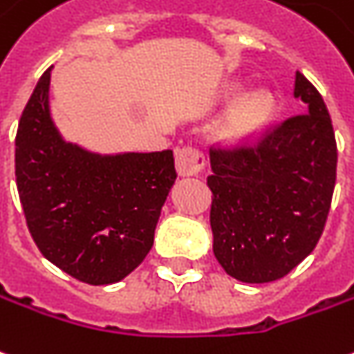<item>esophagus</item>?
Returning a JSON list of instances; mask_svg holds the SVG:
<instances>
[{
	"instance_id": "esophagus-1",
	"label": "esophagus",
	"mask_w": 354,
	"mask_h": 354,
	"mask_svg": "<svg viewBox=\"0 0 354 354\" xmlns=\"http://www.w3.org/2000/svg\"><path fill=\"white\" fill-rule=\"evenodd\" d=\"M205 169V157L194 147H184L176 151V170L182 178L197 176Z\"/></svg>"
}]
</instances>
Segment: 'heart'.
<instances>
[{
    "label": "heart",
    "instance_id": "obj_1",
    "mask_svg": "<svg viewBox=\"0 0 354 354\" xmlns=\"http://www.w3.org/2000/svg\"><path fill=\"white\" fill-rule=\"evenodd\" d=\"M236 95V90L226 93V101ZM276 115V101L268 90H253L243 93L232 105L216 130V140L230 149H241L263 134Z\"/></svg>",
    "mask_w": 354,
    "mask_h": 354
}]
</instances>
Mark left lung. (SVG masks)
<instances>
[{
  "mask_svg": "<svg viewBox=\"0 0 354 354\" xmlns=\"http://www.w3.org/2000/svg\"><path fill=\"white\" fill-rule=\"evenodd\" d=\"M305 115L257 149L211 153L212 251L232 278L266 283L305 261L322 236L335 185L337 145L322 95L295 73Z\"/></svg>",
  "mask_w": 354,
  "mask_h": 354,
  "instance_id": "1",
  "label": "left lung"
}]
</instances>
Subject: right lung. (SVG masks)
I'll list each match as a JSON object with an SVG mask.
<instances>
[{
    "instance_id": "obj_1",
    "label": "right lung",
    "mask_w": 354,
    "mask_h": 354,
    "mask_svg": "<svg viewBox=\"0 0 354 354\" xmlns=\"http://www.w3.org/2000/svg\"><path fill=\"white\" fill-rule=\"evenodd\" d=\"M51 68L32 91L15 140L22 211L49 263L84 283H117L151 251L176 182L174 155L97 153L65 140L49 109Z\"/></svg>"
}]
</instances>
